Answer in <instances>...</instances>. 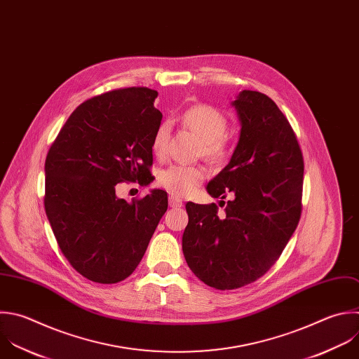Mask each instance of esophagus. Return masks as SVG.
I'll list each match as a JSON object with an SVG mask.
<instances>
[{
  "label": "esophagus",
  "instance_id": "1",
  "mask_svg": "<svg viewBox=\"0 0 359 359\" xmlns=\"http://www.w3.org/2000/svg\"><path fill=\"white\" fill-rule=\"evenodd\" d=\"M169 205H170L172 208H180V207H183V201H182L180 198L175 197V196H170V197H169Z\"/></svg>",
  "mask_w": 359,
  "mask_h": 359
}]
</instances>
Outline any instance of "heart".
Wrapping results in <instances>:
<instances>
[{
	"mask_svg": "<svg viewBox=\"0 0 359 359\" xmlns=\"http://www.w3.org/2000/svg\"><path fill=\"white\" fill-rule=\"evenodd\" d=\"M183 124L201 140L203 155L211 161H219L225 155L224 134L226 118L217 108L207 104H196L182 114ZM170 137L169 123H162L152 138V151L156 156H163L168 151ZM207 172L203 166L170 165L158 175L159 184L170 194L186 197L193 194L205 179Z\"/></svg>",
	"mask_w": 359,
	"mask_h": 359,
	"instance_id": "1",
	"label": "heart"
}]
</instances>
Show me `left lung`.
Wrapping results in <instances>:
<instances>
[{
	"mask_svg": "<svg viewBox=\"0 0 359 359\" xmlns=\"http://www.w3.org/2000/svg\"><path fill=\"white\" fill-rule=\"evenodd\" d=\"M231 105L240 138L207 191L214 198L231 193L232 200L222 215L214 203H187L182 240L191 272L219 290L255 282L278 261L300 219L304 173L297 138L268 95L243 90Z\"/></svg>",
	"mask_w": 359,
	"mask_h": 359,
	"instance_id": "obj_1",
	"label": "left lung"
}]
</instances>
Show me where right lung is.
<instances>
[{"mask_svg": "<svg viewBox=\"0 0 359 359\" xmlns=\"http://www.w3.org/2000/svg\"><path fill=\"white\" fill-rule=\"evenodd\" d=\"M158 91L130 87L80 104L45 162V210L60 251L95 283H118L140 265L168 210V194L118 198L115 186L154 182L152 138L162 112Z\"/></svg>", "mask_w": 359, "mask_h": 359, "instance_id": "right-lung-1", "label": "right lung"}]
</instances>
